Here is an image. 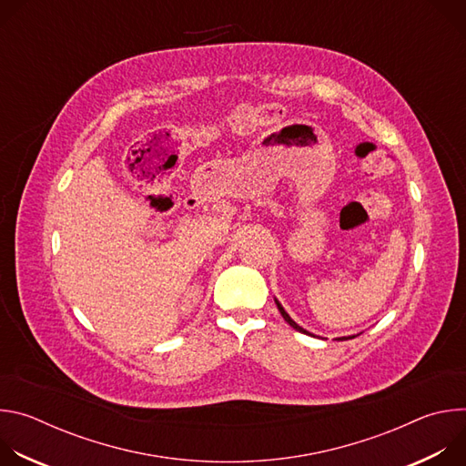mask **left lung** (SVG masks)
Instances as JSON below:
<instances>
[{
    "label": "left lung",
    "mask_w": 466,
    "mask_h": 466,
    "mask_svg": "<svg viewBox=\"0 0 466 466\" xmlns=\"http://www.w3.org/2000/svg\"><path fill=\"white\" fill-rule=\"evenodd\" d=\"M275 302H277V306H279V309H280V313H282V317H284V319H286V322H288V324H289V326H293V328H295V329H297V331H302V334H309V331H306V329H304V328H300V326H299V324H297V322H295V320H293V319H291V317H289V315H288V313H286V309H284V308H282V306H280V302H279V300H275ZM341 339H349V338H341Z\"/></svg>",
    "instance_id": "1"
}]
</instances>
